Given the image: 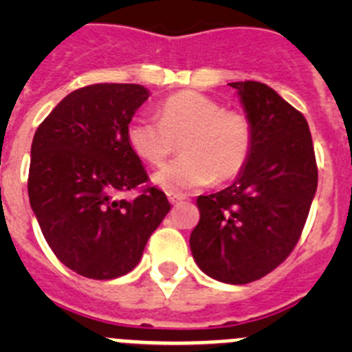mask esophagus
Listing matches in <instances>:
<instances>
[{"mask_svg":"<svg viewBox=\"0 0 352 352\" xmlns=\"http://www.w3.org/2000/svg\"><path fill=\"white\" fill-rule=\"evenodd\" d=\"M167 199H169L170 204H178L182 201H185V195L176 194V192H167Z\"/></svg>","mask_w":352,"mask_h":352,"instance_id":"34e87169","label":"esophagus"}]
</instances>
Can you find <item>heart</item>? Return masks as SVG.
Returning a JSON list of instances; mask_svg holds the SVG:
<instances>
[{"label": "heart", "mask_w": 352, "mask_h": 352, "mask_svg": "<svg viewBox=\"0 0 352 352\" xmlns=\"http://www.w3.org/2000/svg\"><path fill=\"white\" fill-rule=\"evenodd\" d=\"M158 120L133 118L126 126L130 149L149 166H162L176 148L183 157L153 174L164 190L183 192L214 179L226 183L243 173L254 148L250 120L226 111L199 91L170 95L157 109Z\"/></svg>", "instance_id": "obj_1"}]
</instances>
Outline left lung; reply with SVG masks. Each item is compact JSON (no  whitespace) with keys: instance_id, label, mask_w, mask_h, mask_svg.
Returning <instances> with one entry per match:
<instances>
[{"instance_id":"8db88e82","label":"left lung","mask_w":352,"mask_h":352,"mask_svg":"<svg viewBox=\"0 0 352 352\" xmlns=\"http://www.w3.org/2000/svg\"><path fill=\"white\" fill-rule=\"evenodd\" d=\"M231 86L250 120L254 148L231 186L197 197L190 248L206 275L239 285L268 275L296 247L317 190V164L300 111L263 82Z\"/></svg>"}]
</instances>
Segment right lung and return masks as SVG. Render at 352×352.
Listing matches in <instances>:
<instances>
[{
  "mask_svg": "<svg viewBox=\"0 0 352 352\" xmlns=\"http://www.w3.org/2000/svg\"><path fill=\"white\" fill-rule=\"evenodd\" d=\"M148 96L141 84L84 86L52 109L33 138L31 210L54 256L88 278L132 272L170 210L126 142V126ZM132 190H140L133 199L120 197Z\"/></svg>",
  "mask_w": 352,
  "mask_h": 352,
  "instance_id": "right-lung-1",
  "label": "right lung"
}]
</instances>
